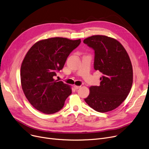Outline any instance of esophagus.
<instances>
[{
	"instance_id": "esophagus-1",
	"label": "esophagus",
	"mask_w": 149,
	"mask_h": 149,
	"mask_svg": "<svg viewBox=\"0 0 149 149\" xmlns=\"http://www.w3.org/2000/svg\"><path fill=\"white\" fill-rule=\"evenodd\" d=\"M80 87H81V86H76V85H74V89H76V90L79 89Z\"/></svg>"
}]
</instances>
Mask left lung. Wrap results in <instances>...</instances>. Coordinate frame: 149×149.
Instances as JSON below:
<instances>
[{"label": "left lung", "mask_w": 149, "mask_h": 149, "mask_svg": "<svg viewBox=\"0 0 149 149\" xmlns=\"http://www.w3.org/2000/svg\"><path fill=\"white\" fill-rule=\"evenodd\" d=\"M95 51V70L103 74L100 85L90 87L84 101L99 112H107L118 107L126 100L133 83V69L129 55L116 39L96 35L85 38Z\"/></svg>", "instance_id": "left-lung-1"}]
</instances>
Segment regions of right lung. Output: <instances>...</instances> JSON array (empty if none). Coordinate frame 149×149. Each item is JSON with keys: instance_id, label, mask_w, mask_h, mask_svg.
<instances>
[{"instance_id": "add662e5", "label": "right lung", "mask_w": 149, "mask_h": 149, "mask_svg": "<svg viewBox=\"0 0 149 149\" xmlns=\"http://www.w3.org/2000/svg\"><path fill=\"white\" fill-rule=\"evenodd\" d=\"M80 43V39L50 38L36 42L26 53L20 68L21 84L26 98L37 110L52 114L63 107L72 90L54 77Z\"/></svg>"}]
</instances>
